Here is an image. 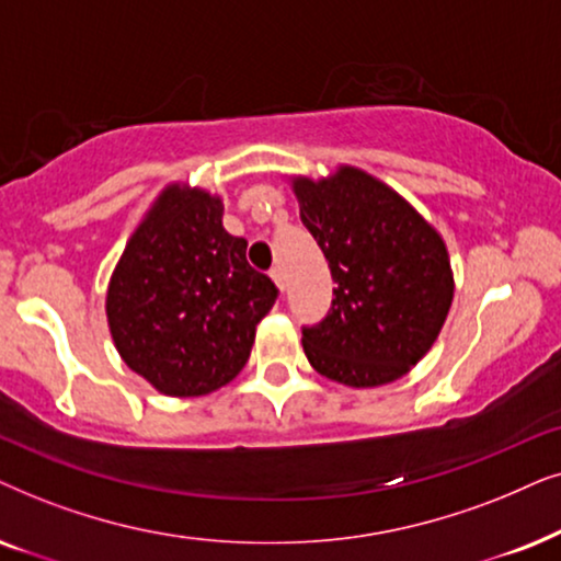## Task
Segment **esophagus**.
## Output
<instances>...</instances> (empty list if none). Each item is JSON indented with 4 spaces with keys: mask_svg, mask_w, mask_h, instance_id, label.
Masks as SVG:
<instances>
[{
    "mask_svg": "<svg viewBox=\"0 0 561 561\" xmlns=\"http://www.w3.org/2000/svg\"><path fill=\"white\" fill-rule=\"evenodd\" d=\"M272 282L276 285V289H279V293H285V274H282L279 266L272 268Z\"/></svg>",
    "mask_w": 561,
    "mask_h": 561,
    "instance_id": "34e87169",
    "label": "esophagus"
}]
</instances>
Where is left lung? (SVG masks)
Segmentation results:
<instances>
[{"label": "left lung", "mask_w": 561, "mask_h": 561, "mask_svg": "<svg viewBox=\"0 0 561 561\" xmlns=\"http://www.w3.org/2000/svg\"><path fill=\"white\" fill-rule=\"evenodd\" d=\"M289 186L335 282L331 312L302 331L310 367L356 390L405 377L454 300L444 236L398 190L351 163L320 179L295 174Z\"/></svg>", "instance_id": "8db88e82"}]
</instances>
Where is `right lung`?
Segmentation results:
<instances>
[{
    "instance_id": "1",
    "label": "right lung",
    "mask_w": 561,
    "mask_h": 561,
    "mask_svg": "<svg viewBox=\"0 0 561 561\" xmlns=\"http://www.w3.org/2000/svg\"><path fill=\"white\" fill-rule=\"evenodd\" d=\"M276 287L222 228V199L171 182L112 268L104 312L119 358L169 398L210 394L249 362Z\"/></svg>"
}]
</instances>
